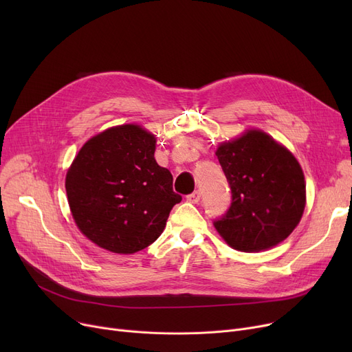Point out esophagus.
<instances>
[{
    "instance_id": "1",
    "label": "esophagus",
    "mask_w": 352,
    "mask_h": 352,
    "mask_svg": "<svg viewBox=\"0 0 352 352\" xmlns=\"http://www.w3.org/2000/svg\"><path fill=\"white\" fill-rule=\"evenodd\" d=\"M199 199H201V192L199 191H194L190 195H187V201L192 202V204H197Z\"/></svg>"
}]
</instances>
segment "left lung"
Segmentation results:
<instances>
[{"instance_id": "obj_1", "label": "left lung", "mask_w": 352, "mask_h": 352, "mask_svg": "<svg viewBox=\"0 0 352 352\" xmlns=\"http://www.w3.org/2000/svg\"><path fill=\"white\" fill-rule=\"evenodd\" d=\"M217 157L231 190V206L214 227L235 250L271 248L298 226L305 181L298 161L261 131H248L218 146Z\"/></svg>"}]
</instances>
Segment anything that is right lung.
I'll return each mask as SVG.
<instances>
[{
  "label": "right lung",
  "instance_id": "add662e5",
  "mask_svg": "<svg viewBox=\"0 0 352 352\" xmlns=\"http://www.w3.org/2000/svg\"><path fill=\"white\" fill-rule=\"evenodd\" d=\"M155 138L138 125H120L91 138L67 173L74 219L98 247L134 254L153 244L182 197L171 173L154 158Z\"/></svg>",
  "mask_w": 352,
  "mask_h": 352
}]
</instances>
